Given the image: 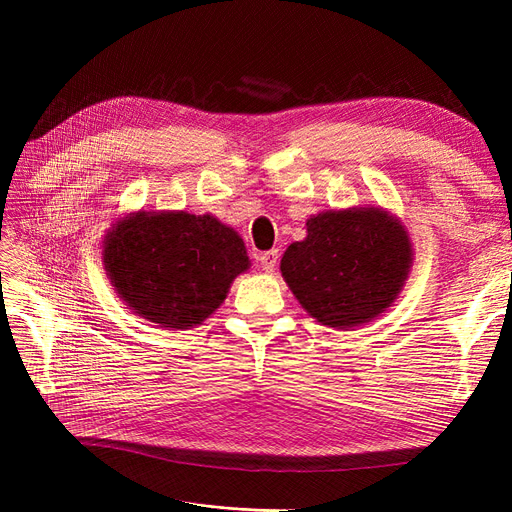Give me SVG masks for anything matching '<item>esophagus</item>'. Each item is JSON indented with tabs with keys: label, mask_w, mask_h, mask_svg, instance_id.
Wrapping results in <instances>:
<instances>
[{
	"label": "esophagus",
	"mask_w": 512,
	"mask_h": 512,
	"mask_svg": "<svg viewBox=\"0 0 512 512\" xmlns=\"http://www.w3.org/2000/svg\"><path fill=\"white\" fill-rule=\"evenodd\" d=\"M277 260H280V254H277V250H269V252H262V254H258L260 267L265 269L267 273H271V271L277 267Z\"/></svg>",
	"instance_id": "esophagus-1"
}]
</instances>
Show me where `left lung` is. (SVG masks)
I'll return each instance as SVG.
<instances>
[{"instance_id":"obj_1","label":"left lung","mask_w":512,"mask_h":512,"mask_svg":"<svg viewBox=\"0 0 512 512\" xmlns=\"http://www.w3.org/2000/svg\"><path fill=\"white\" fill-rule=\"evenodd\" d=\"M412 245L382 209L327 211L307 220V237L282 258V275L307 314L348 329L389 307L406 282Z\"/></svg>"}]
</instances>
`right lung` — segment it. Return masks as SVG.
Masks as SVG:
<instances>
[{"mask_svg": "<svg viewBox=\"0 0 512 512\" xmlns=\"http://www.w3.org/2000/svg\"><path fill=\"white\" fill-rule=\"evenodd\" d=\"M104 267L119 297L164 329L209 318L250 267L235 230L213 215L136 213L104 241Z\"/></svg>", "mask_w": 512, "mask_h": 512, "instance_id": "1", "label": "right lung"}]
</instances>
